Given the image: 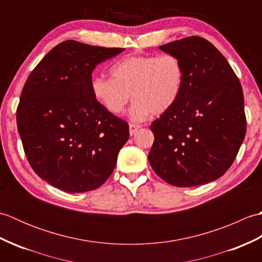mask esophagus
Wrapping results in <instances>:
<instances>
[{
    "instance_id": "34e87169",
    "label": "esophagus",
    "mask_w": 262,
    "mask_h": 262,
    "mask_svg": "<svg viewBox=\"0 0 262 262\" xmlns=\"http://www.w3.org/2000/svg\"><path fill=\"white\" fill-rule=\"evenodd\" d=\"M141 126L140 125H135V124H129V134L130 136H133L135 134V133L140 129Z\"/></svg>"
}]
</instances>
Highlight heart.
<instances>
[{
	"mask_svg": "<svg viewBox=\"0 0 262 262\" xmlns=\"http://www.w3.org/2000/svg\"><path fill=\"white\" fill-rule=\"evenodd\" d=\"M111 77L96 76L91 81L93 97L113 115H120L132 98L129 110L133 121L170 110L179 100L185 70L173 54L128 56L111 68Z\"/></svg>",
	"mask_w": 262,
	"mask_h": 262,
	"instance_id": "1",
	"label": "heart"
}]
</instances>
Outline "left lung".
<instances>
[{
    "label": "left lung",
    "mask_w": 262,
    "mask_h": 262,
    "mask_svg": "<svg viewBox=\"0 0 262 262\" xmlns=\"http://www.w3.org/2000/svg\"><path fill=\"white\" fill-rule=\"evenodd\" d=\"M159 48L181 59L185 82L177 103L152 122L149 164L172 186L206 185L229 170L246 136L241 83L219 49L202 37Z\"/></svg>",
    "instance_id": "8db88e82"
}]
</instances>
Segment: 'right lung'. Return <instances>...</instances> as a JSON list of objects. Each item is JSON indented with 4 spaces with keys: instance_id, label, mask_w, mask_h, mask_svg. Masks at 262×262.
I'll use <instances>...</instances> for the list:
<instances>
[{
    "instance_id": "add662e5",
    "label": "right lung",
    "mask_w": 262,
    "mask_h": 262,
    "mask_svg": "<svg viewBox=\"0 0 262 262\" xmlns=\"http://www.w3.org/2000/svg\"><path fill=\"white\" fill-rule=\"evenodd\" d=\"M122 51L63 41L39 62L22 89L16 124L27 159L59 190L85 192L103 185L128 141L127 122L108 113L91 90L96 66Z\"/></svg>"
}]
</instances>
